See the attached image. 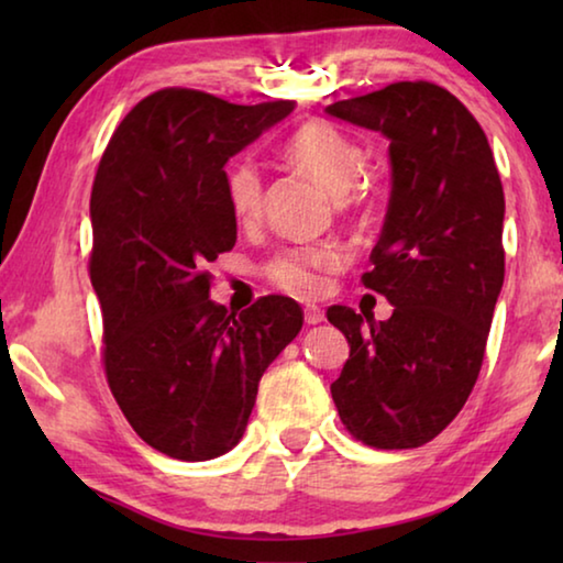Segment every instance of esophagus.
I'll return each instance as SVG.
<instances>
[{
	"label": "esophagus",
	"mask_w": 563,
	"mask_h": 563,
	"mask_svg": "<svg viewBox=\"0 0 563 563\" xmlns=\"http://www.w3.org/2000/svg\"><path fill=\"white\" fill-rule=\"evenodd\" d=\"M305 322H308V325H320V322H325V312H322L318 305H308V308H305Z\"/></svg>",
	"instance_id": "34e87169"
}]
</instances>
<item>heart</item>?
<instances>
[{
    "mask_svg": "<svg viewBox=\"0 0 563 563\" xmlns=\"http://www.w3.org/2000/svg\"><path fill=\"white\" fill-rule=\"evenodd\" d=\"M285 156L295 166L318 180L330 196H347L365 170V148L345 131L328 121H310L292 133L285 144ZM225 194L238 221H253L263 211V174L253 158L235 161L228 170ZM340 265V251L335 245L290 247L273 255L265 265L273 285L292 295H310L318 290L320 273Z\"/></svg>",
    "mask_w": 563,
    "mask_h": 563,
    "instance_id": "1",
    "label": "heart"
}]
</instances>
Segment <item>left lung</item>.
<instances>
[{"label":"left lung","mask_w":563,"mask_h":563,"mask_svg":"<svg viewBox=\"0 0 563 563\" xmlns=\"http://www.w3.org/2000/svg\"><path fill=\"white\" fill-rule=\"evenodd\" d=\"M325 113L389 141L393 190L375 268L362 275L389 320L332 305L350 342L330 385L342 424L377 450L434 440L479 375L504 285V190L489 141L464 103L430 81H399Z\"/></svg>","instance_id":"1"}]
</instances>
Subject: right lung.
I'll list each match as a JSON object with an SVG mask.
<instances>
[{"instance_id":"add662e5","label":"right lung","mask_w":563,"mask_h":563,"mask_svg":"<svg viewBox=\"0 0 563 563\" xmlns=\"http://www.w3.org/2000/svg\"><path fill=\"white\" fill-rule=\"evenodd\" d=\"M292 109L164 89L126 113L101 156L91 285L103 365L129 424L174 460H216L241 442L263 373L302 328L283 295L228 312L206 273L235 245L225 164Z\"/></svg>"}]
</instances>
